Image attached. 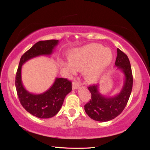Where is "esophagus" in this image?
I'll list each match as a JSON object with an SVG mask.
<instances>
[{"label": "esophagus", "instance_id": "esophagus-1", "mask_svg": "<svg viewBox=\"0 0 150 150\" xmlns=\"http://www.w3.org/2000/svg\"><path fill=\"white\" fill-rule=\"evenodd\" d=\"M80 84L79 83H78L77 81H74L72 83V87L73 89H77V88H78L79 87H80Z\"/></svg>", "mask_w": 150, "mask_h": 150}]
</instances>
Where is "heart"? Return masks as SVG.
Returning <instances> with one entry per match:
<instances>
[{
  "instance_id": "obj_1",
  "label": "heart",
  "mask_w": 150,
  "mask_h": 150,
  "mask_svg": "<svg viewBox=\"0 0 150 150\" xmlns=\"http://www.w3.org/2000/svg\"><path fill=\"white\" fill-rule=\"evenodd\" d=\"M71 61L64 63L71 73L83 69V76L88 81L100 77L112 60V54L101 44L92 43L75 50L71 56Z\"/></svg>"
}]
</instances>
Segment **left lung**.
<instances>
[{
    "instance_id": "obj_1",
    "label": "left lung",
    "mask_w": 150,
    "mask_h": 150,
    "mask_svg": "<svg viewBox=\"0 0 150 150\" xmlns=\"http://www.w3.org/2000/svg\"><path fill=\"white\" fill-rule=\"evenodd\" d=\"M115 65L125 77L120 93L113 96H105L99 93L98 85L93 84L88 87L91 98L84 106L85 110L94 120L107 122L115 118L123 111L130 98L133 85L130 63L128 56L118 48Z\"/></svg>"
}]
</instances>
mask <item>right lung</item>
Wrapping results in <instances>:
<instances>
[{"label":"right lung","mask_w":150,"mask_h":150,"mask_svg":"<svg viewBox=\"0 0 150 150\" xmlns=\"http://www.w3.org/2000/svg\"><path fill=\"white\" fill-rule=\"evenodd\" d=\"M57 40L40 41L25 52L20 58L15 85L20 104L27 112L40 118H50L57 115L66 95L72 90L71 82L65 78H56L49 89L41 94H33L24 88L22 82V66L32 58L50 55L58 44Z\"/></svg>","instance_id":"add662e5"}]
</instances>
